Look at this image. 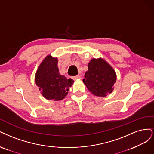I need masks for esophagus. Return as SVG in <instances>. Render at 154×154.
<instances>
[{
    "instance_id": "1",
    "label": "esophagus",
    "mask_w": 154,
    "mask_h": 154,
    "mask_svg": "<svg viewBox=\"0 0 154 154\" xmlns=\"http://www.w3.org/2000/svg\"><path fill=\"white\" fill-rule=\"evenodd\" d=\"M72 79H73V80H77V79H81V77H80V75H77V76L73 77Z\"/></svg>"
}]
</instances>
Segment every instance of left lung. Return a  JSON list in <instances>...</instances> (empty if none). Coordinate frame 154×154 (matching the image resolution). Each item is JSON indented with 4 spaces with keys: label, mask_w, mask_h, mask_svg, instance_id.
I'll return each instance as SVG.
<instances>
[{
    "label": "left lung",
    "mask_w": 154,
    "mask_h": 154,
    "mask_svg": "<svg viewBox=\"0 0 154 154\" xmlns=\"http://www.w3.org/2000/svg\"><path fill=\"white\" fill-rule=\"evenodd\" d=\"M88 90L97 97H106L113 91L116 81L114 69L102 58L92 59L82 80Z\"/></svg>",
    "instance_id": "left-lung-1"
}]
</instances>
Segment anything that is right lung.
Instances as JSON below:
<instances>
[{"label":"right lung","instance_id":"1","mask_svg":"<svg viewBox=\"0 0 154 154\" xmlns=\"http://www.w3.org/2000/svg\"><path fill=\"white\" fill-rule=\"evenodd\" d=\"M57 57L47 56L39 66L35 75V82L42 95L48 100H61L65 97L69 88L74 82L61 75L57 67Z\"/></svg>","mask_w":154,"mask_h":154}]
</instances>
